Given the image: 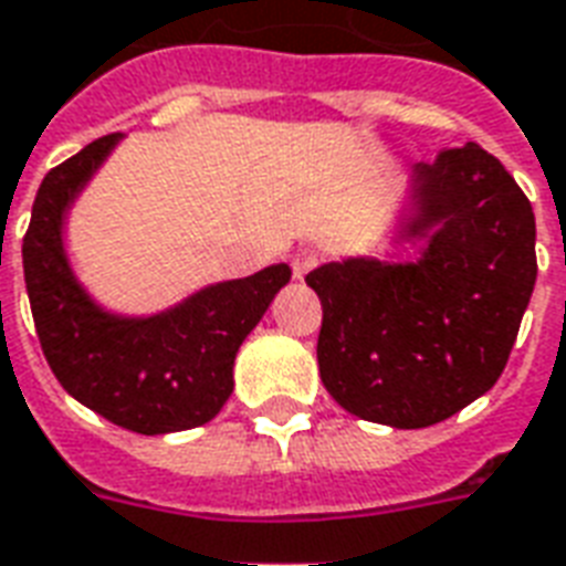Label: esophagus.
<instances>
[{"label":"esophagus","mask_w":566,"mask_h":566,"mask_svg":"<svg viewBox=\"0 0 566 566\" xmlns=\"http://www.w3.org/2000/svg\"><path fill=\"white\" fill-rule=\"evenodd\" d=\"M322 262V250L316 248H301L298 253H295V259H292V271H295V277H304V274H310L313 268Z\"/></svg>","instance_id":"34e87169"}]
</instances>
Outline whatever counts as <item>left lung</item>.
I'll return each mask as SVG.
<instances>
[{"mask_svg":"<svg viewBox=\"0 0 566 566\" xmlns=\"http://www.w3.org/2000/svg\"><path fill=\"white\" fill-rule=\"evenodd\" d=\"M411 214L397 244L420 256L318 265L322 385L355 418L397 429L448 420L499 381L528 307L534 211L478 143L411 167Z\"/></svg>","mask_w":566,"mask_h":566,"instance_id":"8db88e82","label":"left lung"}]
</instances>
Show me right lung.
I'll use <instances>...</instances> for the list:
<instances>
[{
    "label": "right lung",
    "instance_id": "right-lung-1",
    "mask_svg": "<svg viewBox=\"0 0 566 566\" xmlns=\"http://www.w3.org/2000/svg\"><path fill=\"white\" fill-rule=\"evenodd\" d=\"M122 134L88 143L38 187L23 238V274L38 339L62 388L139 436L202 427L232 394L248 334L292 277L286 262L199 289L151 316L109 313L76 280L65 218Z\"/></svg>",
    "mask_w": 566,
    "mask_h": 566
}]
</instances>
